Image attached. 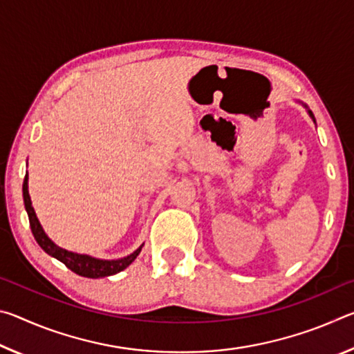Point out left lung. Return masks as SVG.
<instances>
[{
    "label": "left lung",
    "instance_id": "left-lung-1",
    "mask_svg": "<svg viewBox=\"0 0 354 354\" xmlns=\"http://www.w3.org/2000/svg\"><path fill=\"white\" fill-rule=\"evenodd\" d=\"M297 103H299V104H303V106H304V109H306V111H308V115H309V117H310V118H313V120H314V123H315V118H314V113H313V112H310V111H309V107H308V106H306V104H304V103H301V101H297Z\"/></svg>",
    "mask_w": 354,
    "mask_h": 354
}]
</instances>
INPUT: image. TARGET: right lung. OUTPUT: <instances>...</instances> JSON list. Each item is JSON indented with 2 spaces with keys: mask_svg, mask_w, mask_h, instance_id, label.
<instances>
[{
  "mask_svg": "<svg viewBox=\"0 0 354 354\" xmlns=\"http://www.w3.org/2000/svg\"><path fill=\"white\" fill-rule=\"evenodd\" d=\"M23 200H25V207L29 217V225H31V231L34 234V239L40 245V248L44 250L46 254H50L51 257H55V259L65 263L71 272L80 274V277L93 278V279L112 277V274H115L118 272L124 270L127 267H129L142 251L143 243L134 251V253H131L124 257H120V259H98V257L75 253V251L61 248L46 236V232L44 231V227H41L37 215H35L31 196H29V190H28V173L25 176V181H23Z\"/></svg>",
  "mask_w": 354,
  "mask_h": 354,
  "instance_id": "obj_1",
  "label": "right lung"
}]
</instances>
